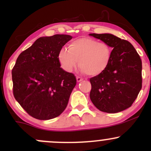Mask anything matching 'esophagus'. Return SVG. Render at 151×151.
Masks as SVG:
<instances>
[{"label":"esophagus","instance_id":"1","mask_svg":"<svg viewBox=\"0 0 151 151\" xmlns=\"http://www.w3.org/2000/svg\"><path fill=\"white\" fill-rule=\"evenodd\" d=\"M82 80H83V78H82L81 77H79V76H77V81L78 82V83H80V82H81Z\"/></svg>","mask_w":151,"mask_h":151}]
</instances>
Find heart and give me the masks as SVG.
Instances as JSON below:
<instances>
[{
    "instance_id": "heart-1",
    "label": "heart",
    "mask_w": 151,
    "mask_h": 151,
    "mask_svg": "<svg viewBox=\"0 0 151 151\" xmlns=\"http://www.w3.org/2000/svg\"><path fill=\"white\" fill-rule=\"evenodd\" d=\"M112 49L107 43L91 37L73 41L58 53V60L66 71H72L78 64L82 71L91 77L103 74L112 60Z\"/></svg>"
}]
</instances>
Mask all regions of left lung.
<instances>
[{
	"instance_id": "8db88e82",
	"label": "left lung",
	"mask_w": 151,
	"mask_h": 151,
	"mask_svg": "<svg viewBox=\"0 0 151 151\" xmlns=\"http://www.w3.org/2000/svg\"><path fill=\"white\" fill-rule=\"evenodd\" d=\"M112 49V60L103 74L91 77L90 98L102 112L116 113L130 107L142 88V60L132 44L109 33H91Z\"/></svg>"
}]
</instances>
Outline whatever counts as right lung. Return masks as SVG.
Instances as JSON below:
<instances>
[{
  "label": "right lung",
  "instance_id": "right-lung-1",
  "mask_svg": "<svg viewBox=\"0 0 151 151\" xmlns=\"http://www.w3.org/2000/svg\"><path fill=\"white\" fill-rule=\"evenodd\" d=\"M69 35L40 37L18 56L12 71L15 99L39 120L59 116L77 84L74 74L60 68L58 53Z\"/></svg>",
  "mask_w": 151,
  "mask_h": 151
}]
</instances>
